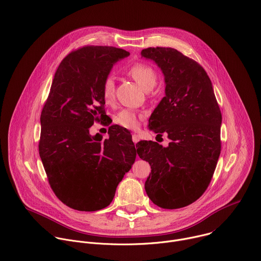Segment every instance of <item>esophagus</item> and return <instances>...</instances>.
<instances>
[{
    "mask_svg": "<svg viewBox=\"0 0 261 261\" xmlns=\"http://www.w3.org/2000/svg\"><path fill=\"white\" fill-rule=\"evenodd\" d=\"M132 137H133V141H134V143H138V142L140 141V137H139L137 134H133V135H132Z\"/></svg>",
    "mask_w": 261,
    "mask_h": 261,
    "instance_id": "esophagus-1",
    "label": "esophagus"
}]
</instances>
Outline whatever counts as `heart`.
<instances>
[{"label": "heart", "mask_w": 261, "mask_h": 261, "mask_svg": "<svg viewBox=\"0 0 261 261\" xmlns=\"http://www.w3.org/2000/svg\"><path fill=\"white\" fill-rule=\"evenodd\" d=\"M126 73L145 90L152 89L155 86L156 82H158V75H156V72L151 66L145 63L139 62L132 65L127 68ZM114 80L112 77H107L102 81L101 84V94L103 99L107 102L111 101L114 97ZM141 118V114H138L137 112L129 109H123L116 115L115 121L123 127L135 129L139 126V119Z\"/></svg>", "instance_id": "heart-1"}]
</instances>
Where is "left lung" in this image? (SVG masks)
Listing matches in <instances>:
<instances>
[{"label":"left lung","instance_id":"1","mask_svg":"<svg viewBox=\"0 0 261 261\" xmlns=\"http://www.w3.org/2000/svg\"><path fill=\"white\" fill-rule=\"evenodd\" d=\"M141 56L161 68L166 83L149 129L171 140L168 147L137 144L140 159L151 167L145 190L156 205L179 209L199 198L211 182L221 151L222 116L212 82L195 61L169 47H149Z\"/></svg>","mask_w":261,"mask_h":261}]
</instances>
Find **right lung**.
<instances>
[{"label":"right lung","instance_id":"obj_1","mask_svg":"<svg viewBox=\"0 0 261 261\" xmlns=\"http://www.w3.org/2000/svg\"><path fill=\"white\" fill-rule=\"evenodd\" d=\"M129 52L112 46H85L60 64L41 113L39 154L49 184L65 204L92 212L111 203L135 163L127 129L111 125L109 139L89 127L105 117L101 84Z\"/></svg>","mask_w":261,"mask_h":261}]
</instances>
